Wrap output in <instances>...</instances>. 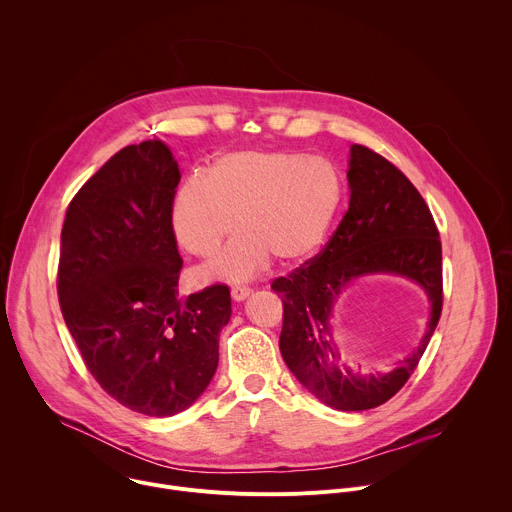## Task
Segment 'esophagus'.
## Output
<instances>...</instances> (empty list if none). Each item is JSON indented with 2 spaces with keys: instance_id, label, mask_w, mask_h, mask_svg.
Segmentation results:
<instances>
[{
  "instance_id": "34e87169",
  "label": "esophagus",
  "mask_w": 512,
  "mask_h": 512,
  "mask_svg": "<svg viewBox=\"0 0 512 512\" xmlns=\"http://www.w3.org/2000/svg\"><path fill=\"white\" fill-rule=\"evenodd\" d=\"M249 294H251V287L249 285H233V289H231V296L237 302H243Z\"/></svg>"
}]
</instances>
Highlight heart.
<instances>
[{
  "instance_id": "1",
  "label": "heart",
  "mask_w": 512,
  "mask_h": 512,
  "mask_svg": "<svg viewBox=\"0 0 512 512\" xmlns=\"http://www.w3.org/2000/svg\"><path fill=\"white\" fill-rule=\"evenodd\" d=\"M346 184L340 170L298 152H237L218 158L208 176L186 180L172 204L178 243L196 257H212L237 227L241 233L208 273L247 279L271 255L298 263L328 237Z\"/></svg>"
}]
</instances>
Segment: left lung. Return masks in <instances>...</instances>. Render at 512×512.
<instances>
[{
    "mask_svg": "<svg viewBox=\"0 0 512 512\" xmlns=\"http://www.w3.org/2000/svg\"><path fill=\"white\" fill-rule=\"evenodd\" d=\"M346 176L350 202L338 229L316 257L287 277L273 279L271 289L283 304L279 350L289 371L328 407L364 411L401 391L440 322L442 241L417 188L367 145H352ZM369 272H397L417 280L432 302V314L420 346L397 370L360 378L339 369L329 316L347 281Z\"/></svg>",
    "mask_w": 512,
    "mask_h": 512,
    "instance_id": "1",
    "label": "left lung"
}]
</instances>
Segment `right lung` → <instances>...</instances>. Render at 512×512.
Segmentation results:
<instances>
[{
  "mask_svg": "<svg viewBox=\"0 0 512 512\" xmlns=\"http://www.w3.org/2000/svg\"><path fill=\"white\" fill-rule=\"evenodd\" d=\"M178 164L160 139L127 145L70 200L60 235L58 302L89 373L131 411L190 407L218 364L231 291L178 298L172 229Z\"/></svg>",
  "mask_w": 512,
  "mask_h": 512,
  "instance_id": "add662e5",
  "label": "right lung"
}]
</instances>
